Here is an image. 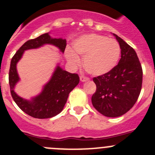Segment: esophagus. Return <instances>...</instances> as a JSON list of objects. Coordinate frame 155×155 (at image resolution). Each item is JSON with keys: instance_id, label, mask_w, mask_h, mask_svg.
<instances>
[{"instance_id": "34e87169", "label": "esophagus", "mask_w": 155, "mask_h": 155, "mask_svg": "<svg viewBox=\"0 0 155 155\" xmlns=\"http://www.w3.org/2000/svg\"><path fill=\"white\" fill-rule=\"evenodd\" d=\"M80 80H81V81H82V82H84V81H87L90 80V78L88 77H86V76L84 75H81V77H80Z\"/></svg>"}]
</instances>
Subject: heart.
I'll list each match as a JSON object with an SVG mask.
<instances>
[{"instance_id": "b5f03b06", "label": "heart", "mask_w": 155, "mask_h": 155, "mask_svg": "<svg viewBox=\"0 0 155 155\" xmlns=\"http://www.w3.org/2000/svg\"><path fill=\"white\" fill-rule=\"evenodd\" d=\"M73 48L78 54L84 57V65L87 72L96 76L111 71L120 55V45L115 40L96 34L78 38L73 44ZM65 55L71 65H79V57L72 50H66Z\"/></svg>"}]
</instances>
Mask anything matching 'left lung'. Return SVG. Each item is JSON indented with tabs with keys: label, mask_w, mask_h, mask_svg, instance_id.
Instances as JSON below:
<instances>
[{
	"label": "left lung",
	"mask_w": 155,
	"mask_h": 155,
	"mask_svg": "<svg viewBox=\"0 0 155 155\" xmlns=\"http://www.w3.org/2000/svg\"><path fill=\"white\" fill-rule=\"evenodd\" d=\"M121 57L109 72L93 78L96 90L92 96L93 107L104 116H121L133 108L142 90V68L133 47L114 35Z\"/></svg>",
	"instance_id": "1"
}]
</instances>
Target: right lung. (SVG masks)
Instances as JSON below:
<instances>
[{"label":"right lung","mask_w":155,"mask_h":155,"mask_svg":"<svg viewBox=\"0 0 155 155\" xmlns=\"http://www.w3.org/2000/svg\"><path fill=\"white\" fill-rule=\"evenodd\" d=\"M53 44L63 53L66 47V41L61 38H52L48 33L29 40L18 50L13 56L9 71V84L13 100L22 111L35 118L44 119L54 117L61 112L65 106L70 92L80 81L78 74H72L57 66L50 81L44 86L40 95L31 101L19 97L14 92V87L19 78L16 71V63L22 57L23 52L35 49L44 44Z\"/></svg>","instance_id":"right-lung-1"}]
</instances>
